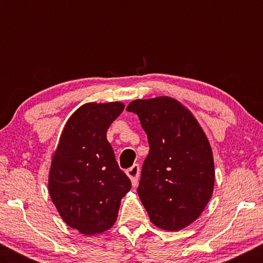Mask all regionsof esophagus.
I'll use <instances>...</instances> for the list:
<instances>
[{"mask_svg":"<svg viewBox=\"0 0 263 263\" xmlns=\"http://www.w3.org/2000/svg\"><path fill=\"white\" fill-rule=\"evenodd\" d=\"M140 165L138 164H134L131 168H128L127 171H126V173H127V176L129 177V179H131V182L134 185H137L138 183V178H140Z\"/></svg>","mask_w":263,"mask_h":263,"instance_id":"esophagus-1","label":"esophagus"}]
</instances>
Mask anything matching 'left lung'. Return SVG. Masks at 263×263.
<instances>
[{"instance_id":"8db88e82","label":"left lung","mask_w":263,"mask_h":263,"mask_svg":"<svg viewBox=\"0 0 263 263\" xmlns=\"http://www.w3.org/2000/svg\"><path fill=\"white\" fill-rule=\"evenodd\" d=\"M126 110L137 115L149 144L138 197L157 228L182 230L199 218L213 194L209 141L188 108L168 96L135 100Z\"/></svg>"}]
</instances>
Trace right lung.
Returning <instances> with one entry per match:
<instances>
[{
	"instance_id": "1",
	"label": "right lung",
	"mask_w": 263,
	"mask_h": 263,
	"mask_svg": "<svg viewBox=\"0 0 263 263\" xmlns=\"http://www.w3.org/2000/svg\"><path fill=\"white\" fill-rule=\"evenodd\" d=\"M125 108L122 102H90L65 123L49 172L50 198L60 216L84 235L108 230L131 180L117 164L107 128Z\"/></svg>"
}]
</instances>
